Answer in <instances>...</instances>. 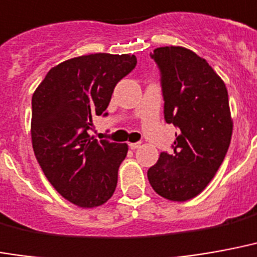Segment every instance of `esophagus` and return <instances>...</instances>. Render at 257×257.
I'll return each mask as SVG.
<instances>
[{
    "instance_id": "34e87169",
    "label": "esophagus",
    "mask_w": 257,
    "mask_h": 257,
    "mask_svg": "<svg viewBox=\"0 0 257 257\" xmlns=\"http://www.w3.org/2000/svg\"><path fill=\"white\" fill-rule=\"evenodd\" d=\"M140 146H142V143H129V147H131V150H138Z\"/></svg>"
}]
</instances>
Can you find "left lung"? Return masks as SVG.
Listing matches in <instances>:
<instances>
[{"label":"left lung","instance_id":"8db88e82","mask_svg":"<svg viewBox=\"0 0 257 257\" xmlns=\"http://www.w3.org/2000/svg\"><path fill=\"white\" fill-rule=\"evenodd\" d=\"M161 69L165 119L180 129L174 153H161L147 172L159 196L187 201L210 184L229 148L233 119L223 80L207 62L181 46L151 54Z\"/></svg>","mask_w":257,"mask_h":257}]
</instances>
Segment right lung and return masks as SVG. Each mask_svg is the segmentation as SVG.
<instances>
[{
  "label": "right lung",
  "instance_id": "1",
  "mask_svg": "<svg viewBox=\"0 0 257 257\" xmlns=\"http://www.w3.org/2000/svg\"><path fill=\"white\" fill-rule=\"evenodd\" d=\"M136 64L129 54L75 57L51 68L32 95L35 157L56 191L77 207L102 206L115 191L128 146L98 142L88 129Z\"/></svg>",
  "mask_w": 257,
  "mask_h": 257
}]
</instances>
